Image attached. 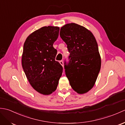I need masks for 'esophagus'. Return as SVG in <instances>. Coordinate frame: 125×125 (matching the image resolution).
<instances>
[{"instance_id": "1", "label": "esophagus", "mask_w": 125, "mask_h": 125, "mask_svg": "<svg viewBox=\"0 0 125 125\" xmlns=\"http://www.w3.org/2000/svg\"><path fill=\"white\" fill-rule=\"evenodd\" d=\"M60 63L61 64V65L62 66V67H63V61H60Z\"/></svg>"}]
</instances>
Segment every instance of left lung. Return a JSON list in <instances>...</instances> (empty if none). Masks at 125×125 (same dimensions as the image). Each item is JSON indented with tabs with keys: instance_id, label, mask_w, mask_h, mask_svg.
<instances>
[{
	"instance_id": "obj_1",
	"label": "left lung",
	"mask_w": 125,
	"mask_h": 125,
	"mask_svg": "<svg viewBox=\"0 0 125 125\" xmlns=\"http://www.w3.org/2000/svg\"><path fill=\"white\" fill-rule=\"evenodd\" d=\"M60 35L70 52L69 62L64 63L65 75L74 91L85 94L94 87L100 70L96 40L91 31L75 23L61 27Z\"/></svg>"
}]
</instances>
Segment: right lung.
<instances>
[{
    "instance_id": "1",
    "label": "right lung",
    "mask_w": 125,
    "mask_h": 125,
    "mask_svg": "<svg viewBox=\"0 0 125 125\" xmlns=\"http://www.w3.org/2000/svg\"><path fill=\"white\" fill-rule=\"evenodd\" d=\"M60 28L44 26L29 35L23 44L22 66L33 88L43 95L57 89L63 68L55 61L57 50L53 44L58 36Z\"/></svg>"
}]
</instances>
